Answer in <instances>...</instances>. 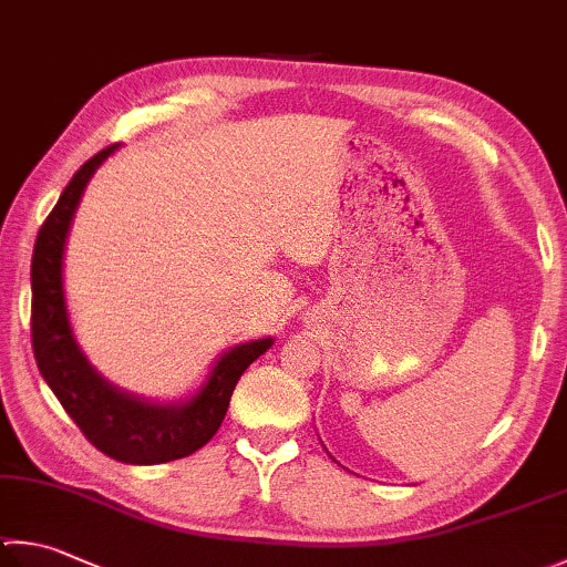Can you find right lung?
Segmentation results:
<instances>
[{"label": "right lung", "mask_w": 567, "mask_h": 567, "mask_svg": "<svg viewBox=\"0 0 567 567\" xmlns=\"http://www.w3.org/2000/svg\"><path fill=\"white\" fill-rule=\"evenodd\" d=\"M117 151L105 147L83 163L61 192L31 256V346L41 378L95 450L123 464H165L189 456L217 434L241 372L274 346V338L224 350L202 388L179 402H153L115 388L95 370L73 336L63 254L85 185Z\"/></svg>", "instance_id": "obj_1"}]
</instances>
